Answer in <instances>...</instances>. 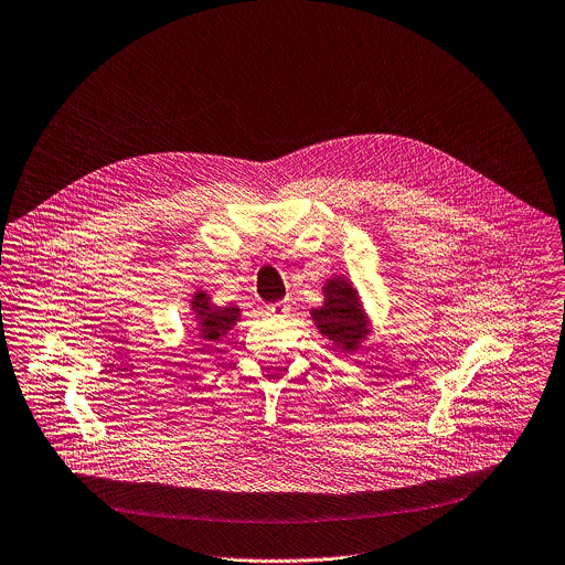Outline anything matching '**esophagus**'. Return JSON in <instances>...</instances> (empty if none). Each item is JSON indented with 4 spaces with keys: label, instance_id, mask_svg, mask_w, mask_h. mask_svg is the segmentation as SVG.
Segmentation results:
<instances>
[{
    "label": "esophagus",
    "instance_id": "34e87169",
    "mask_svg": "<svg viewBox=\"0 0 565 565\" xmlns=\"http://www.w3.org/2000/svg\"><path fill=\"white\" fill-rule=\"evenodd\" d=\"M288 312H290V306L286 301H277V303L266 306V315L268 317H286Z\"/></svg>",
    "mask_w": 565,
    "mask_h": 565
}]
</instances>
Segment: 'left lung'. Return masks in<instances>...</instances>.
Returning <instances> with one entry per match:
<instances>
[{
	"instance_id": "obj_1",
	"label": "left lung",
	"mask_w": 565,
	"mask_h": 565,
	"mask_svg": "<svg viewBox=\"0 0 565 565\" xmlns=\"http://www.w3.org/2000/svg\"><path fill=\"white\" fill-rule=\"evenodd\" d=\"M312 319L323 337L334 340L340 349H353L369 332L355 290L342 277L326 286V306L312 310Z\"/></svg>"
}]
</instances>
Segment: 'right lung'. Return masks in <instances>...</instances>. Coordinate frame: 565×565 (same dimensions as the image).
Instances as JSON below:
<instances>
[{
	"instance_id": "obj_1",
	"label": "right lung",
	"mask_w": 565,
	"mask_h": 565,
	"mask_svg": "<svg viewBox=\"0 0 565 565\" xmlns=\"http://www.w3.org/2000/svg\"><path fill=\"white\" fill-rule=\"evenodd\" d=\"M194 310L203 319V330L199 334L203 337V340H210V342L225 337L239 317L237 308H212L205 299V292H199L194 297Z\"/></svg>"
}]
</instances>
